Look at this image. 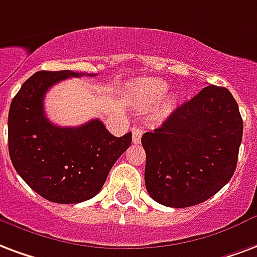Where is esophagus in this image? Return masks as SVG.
<instances>
[{"label":"esophagus","mask_w":257,"mask_h":257,"mask_svg":"<svg viewBox=\"0 0 257 257\" xmlns=\"http://www.w3.org/2000/svg\"><path fill=\"white\" fill-rule=\"evenodd\" d=\"M142 136H143V131L140 128H134L132 129V140H134L135 144L140 143L142 140Z\"/></svg>","instance_id":"obj_1"}]
</instances>
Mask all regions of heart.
Masks as SVG:
<instances>
[{
  "label": "heart",
  "mask_w": 257,
  "mask_h": 257,
  "mask_svg": "<svg viewBox=\"0 0 257 257\" xmlns=\"http://www.w3.org/2000/svg\"><path fill=\"white\" fill-rule=\"evenodd\" d=\"M167 88L169 85L166 81L159 80V79H148L135 87L134 96L140 103L153 104L166 94Z\"/></svg>",
  "instance_id": "1"
}]
</instances>
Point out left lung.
Returning a JSON list of instances; mask_svg holds the SVG:
<instances>
[{
	"mask_svg": "<svg viewBox=\"0 0 257 257\" xmlns=\"http://www.w3.org/2000/svg\"><path fill=\"white\" fill-rule=\"evenodd\" d=\"M241 140L242 118L233 95L225 87H204L142 136L150 196L173 208L206 201L234 174Z\"/></svg>",
	"mask_w": 257,
	"mask_h": 257,
	"instance_id": "1",
	"label": "left lung"
}]
</instances>
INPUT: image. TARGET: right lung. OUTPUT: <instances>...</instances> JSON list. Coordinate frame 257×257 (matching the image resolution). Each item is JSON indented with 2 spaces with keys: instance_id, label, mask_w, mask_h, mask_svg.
<instances>
[{
  "instance_id": "add662e5",
  "label": "right lung",
  "mask_w": 257,
  "mask_h": 257,
  "mask_svg": "<svg viewBox=\"0 0 257 257\" xmlns=\"http://www.w3.org/2000/svg\"><path fill=\"white\" fill-rule=\"evenodd\" d=\"M80 76L95 75L72 70L34 73L13 98L8 115V146L16 172L38 195L61 204L94 197L132 143L131 132L115 138L99 119L76 128L50 122L43 109L49 88Z\"/></svg>"
}]
</instances>
